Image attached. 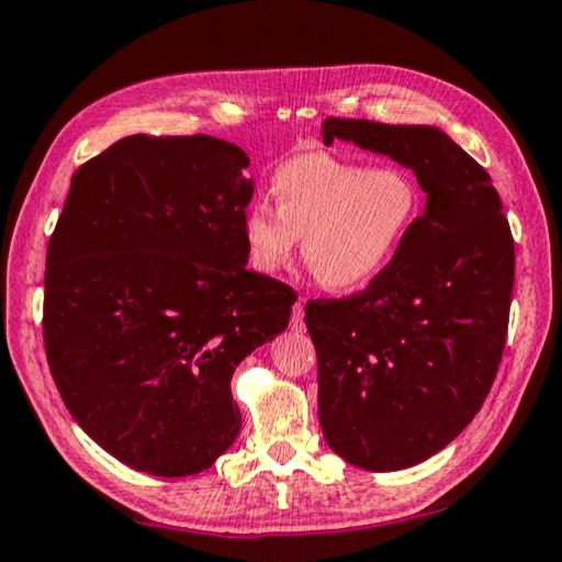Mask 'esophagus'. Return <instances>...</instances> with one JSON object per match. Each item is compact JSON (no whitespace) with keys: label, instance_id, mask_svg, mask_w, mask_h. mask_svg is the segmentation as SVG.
Masks as SVG:
<instances>
[{"label":"esophagus","instance_id":"obj_1","mask_svg":"<svg viewBox=\"0 0 562 562\" xmlns=\"http://www.w3.org/2000/svg\"><path fill=\"white\" fill-rule=\"evenodd\" d=\"M290 329L292 331H302L304 329V302H294L292 307V317H290Z\"/></svg>","mask_w":562,"mask_h":562}]
</instances>
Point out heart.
Returning <instances> with one entry per match:
<instances>
[{
    "instance_id": "b5f03b06",
    "label": "heart",
    "mask_w": 562,
    "mask_h": 562,
    "mask_svg": "<svg viewBox=\"0 0 562 562\" xmlns=\"http://www.w3.org/2000/svg\"><path fill=\"white\" fill-rule=\"evenodd\" d=\"M274 207L255 203L243 221L252 268L274 274L294 258L322 288L359 290L386 270L422 215V190L406 168H369L331 154L294 156L270 180Z\"/></svg>"
}]
</instances>
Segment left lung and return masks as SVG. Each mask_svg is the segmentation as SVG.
I'll list each match as a JSON object with an SVG mask.
<instances>
[{"instance_id": "obj_1", "label": "left lung", "mask_w": 562, "mask_h": 562, "mask_svg": "<svg viewBox=\"0 0 562 562\" xmlns=\"http://www.w3.org/2000/svg\"><path fill=\"white\" fill-rule=\"evenodd\" d=\"M322 136L394 158L426 193L379 278L304 307L329 449L367 471L408 469L486 402L506 347L516 245L486 168L443 131L329 116Z\"/></svg>"}]
</instances>
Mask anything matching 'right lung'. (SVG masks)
Returning a JSON list of instances; mask_svg holds the SVG:
<instances>
[{
	"label": "right lung",
	"instance_id": "1",
	"mask_svg": "<svg viewBox=\"0 0 562 562\" xmlns=\"http://www.w3.org/2000/svg\"><path fill=\"white\" fill-rule=\"evenodd\" d=\"M250 158L213 136H126L76 170L44 272V347L76 424L180 479L240 434L235 367L297 294L247 270Z\"/></svg>",
	"mask_w": 562,
	"mask_h": 562
}]
</instances>
